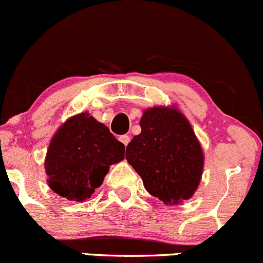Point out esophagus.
Listing matches in <instances>:
<instances>
[{"label":"esophagus","instance_id":"34e87169","mask_svg":"<svg viewBox=\"0 0 263 263\" xmlns=\"http://www.w3.org/2000/svg\"><path fill=\"white\" fill-rule=\"evenodd\" d=\"M119 140H120L121 143H123L124 145H128L129 144V142H130V137H129V135H120V137H119Z\"/></svg>","mask_w":263,"mask_h":263}]
</instances>
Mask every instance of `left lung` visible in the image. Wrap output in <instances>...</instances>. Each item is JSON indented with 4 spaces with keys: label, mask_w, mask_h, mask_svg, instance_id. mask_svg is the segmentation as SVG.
I'll return each mask as SVG.
<instances>
[{
    "label": "left lung",
    "mask_w": 263,
    "mask_h": 263,
    "mask_svg": "<svg viewBox=\"0 0 263 263\" xmlns=\"http://www.w3.org/2000/svg\"><path fill=\"white\" fill-rule=\"evenodd\" d=\"M140 134L126 147V160L145 191L175 206L193 197L202 179L204 156L184 114L173 106H155L140 118Z\"/></svg>",
    "instance_id": "left-lung-1"
}]
</instances>
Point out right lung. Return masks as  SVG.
<instances>
[{"label": "right lung", "instance_id": "1", "mask_svg": "<svg viewBox=\"0 0 263 263\" xmlns=\"http://www.w3.org/2000/svg\"><path fill=\"white\" fill-rule=\"evenodd\" d=\"M125 145L88 112L67 119L52 137L44 160L47 183L69 201L90 198L110 166L124 160Z\"/></svg>", "mask_w": 263, "mask_h": 263}]
</instances>
